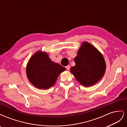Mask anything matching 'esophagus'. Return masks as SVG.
Returning a JSON list of instances; mask_svg holds the SVG:
<instances>
[{"label":"esophagus","mask_w":127,"mask_h":127,"mask_svg":"<svg viewBox=\"0 0 127 127\" xmlns=\"http://www.w3.org/2000/svg\"><path fill=\"white\" fill-rule=\"evenodd\" d=\"M66 69H67V70H69L70 67L69 65H68V66H67L66 67Z\"/></svg>","instance_id":"1"}]
</instances>
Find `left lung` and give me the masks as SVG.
I'll return each instance as SVG.
<instances>
[{
	"label": "left lung",
	"instance_id": "8db88e82",
	"mask_svg": "<svg viewBox=\"0 0 127 127\" xmlns=\"http://www.w3.org/2000/svg\"><path fill=\"white\" fill-rule=\"evenodd\" d=\"M75 66L70 71L82 85L88 87L94 85L104 75L106 64L98 50L87 42H84L74 58Z\"/></svg>",
	"mask_w": 127,
	"mask_h": 127
}]
</instances>
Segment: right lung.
<instances>
[{
	"label": "right lung",
	"instance_id": "right-lung-1",
	"mask_svg": "<svg viewBox=\"0 0 127 127\" xmlns=\"http://www.w3.org/2000/svg\"><path fill=\"white\" fill-rule=\"evenodd\" d=\"M66 69L50 58L47 53L39 51L32 56L26 69L30 82L39 89H48L55 85L60 73Z\"/></svg>",
	"mask_w": 127,
	"mask_h": 127
}]
</instances>
